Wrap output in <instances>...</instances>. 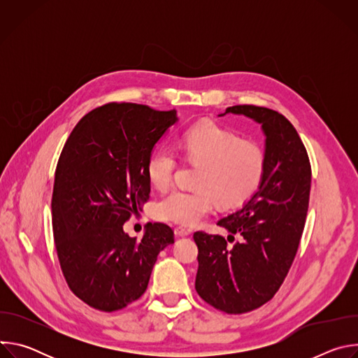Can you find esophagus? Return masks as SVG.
I'll list each match as a JSON object with an SVG mask.
<instances>
[{
    "instance_id": "esophagus-1",
    "label": "esophagus",
    "mask_w": 358,
    "mask_h": 358,
    "mask_svg": "<svg viewBox=\"0 0 358 358\" xmlns=\"http://www.w3.org/2000/svg\"><path fill=\"white\" fill-rule=\"evenodd\" d=\"M174 232H176L177 236H188L191 234V231L188 228H184V227H177L174 229Z\"/></svg>"
}]
</instances>
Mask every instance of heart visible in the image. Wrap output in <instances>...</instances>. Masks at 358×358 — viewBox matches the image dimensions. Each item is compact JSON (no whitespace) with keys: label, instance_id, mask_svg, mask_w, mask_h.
I'll return each instance as SVG.
<instances>
[{"label":"heart","instance_id":"1","mask_svg":"<svg viewBox=\"0 0 358 358\" xmlns=\"http://www.w3.org/2000/svg\"><path fill=\"white\" fill-rule=\"evenodd\" d=\"M180 148L185 157L201 166L195 191L171 189L156 206L160 220L180 225H192L206 217L214 198L220 206L234 208L249 199L261 187L266 173L265 148L252 140L215 123H199L188 129ZM176 157L169 148L152 152L145 164L148 182L164 189L170 185Z\"/></svg>","mask_w":358,"mask_h":358}]
</instances>
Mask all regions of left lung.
<instances>
[{
	"instance_id": "left-lung-1",
	"label": "left lung",
	"mask_w": 358,
	"mask_h": 358,
	"mask_svg": "<svg viewBox=\"0 0 358 358\" xmlns=\"http://www.w3.org/2000/svg\"><path fill=\"white\" fill-rule=\"evenodd\" d=\"M229 113L261 124L266 173L258 191L217 222L228 231L227 239L202 231L194 234L195 290L215 309L239 315L261 308L283 283L308 215L312 170L308 151L283 115L239 105L220 116Z\"/></svg>"
}]
</instances>
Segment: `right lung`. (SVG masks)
<instances>
[{
	"mask_svg": "<svg viewBox=\"0 0 358 358\" xmlns=\"http://www.w3.org/2000/svg\"><path fill=\"white\" fill-rule=\"evenodd\" d=\"M178 122L177 112L109 103L72 130L55 171L52 228L71 290L101 312H115L147 289L159 253L174 243L173 229L148 222L137 241L124 232L150 195L145 164Z\"/></svg>",
	"mask_w": 358,
	"mask_h": 358,
	"instance_id": "1",
	"label": "right lung"
}]
</instances>
